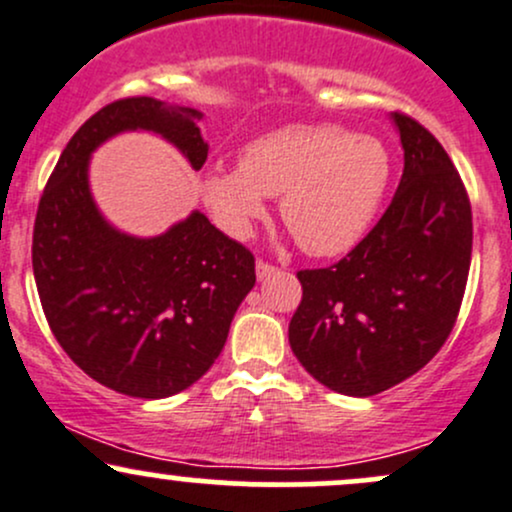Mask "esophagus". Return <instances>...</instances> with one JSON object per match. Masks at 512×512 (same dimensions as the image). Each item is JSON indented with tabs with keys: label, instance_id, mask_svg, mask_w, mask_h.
Returning <instances> with one entry per match:
<instances>
[{
	"label": "esophagus",
	"instance_id": "1",
	"mask_svg": "<svg viewBox=\"0 0 512 512\" xmlns=\"http://www.w3.org/2000/svg\"><path fill=\"white\" fill-rule=\"evenodd\" d=\"M255 272H257V279H260V282H267L269 277H274V274H277V267H272V265H267V262H257L255 265Z\"/></svg>",
	"mask_w": 512,
	"mask_h": 512
}]
</instances>
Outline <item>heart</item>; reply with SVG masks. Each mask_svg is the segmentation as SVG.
<instances>
[{"mask_svg": "<svg viewBox=\"0 0 512 512\" xmlns=\"http://www.w3.org/2000/svg\"><path fill=\"white\" fill-rule=\"evenodd\" d=\"M391 179L381 140L330 123L284 126L245 145L240 165H213L201 194L216 221L235 238L267 213V196H282L279 213L313 257L352 250L372 226Z\"/></svg>", "mask_w": 512, "mask_h": 512, "instance_id": "1", "label": "heart"}]
</instances>
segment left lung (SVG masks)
I'll return each instance as SVG.
<instances>
[{
    "instance_id": "left-lung-1",
    "label": "left lung",
    "mask_w": 512,
    "mask_h": 512,
    "mask_svg": "<svg viewBox=\"0 0 512 512\" xmlns=\"http://www.w3.org/2000/svg\"><path fill=\"white\" fill-rule=\"evenodd\" d=\"M403 174L372 233L338 265L303 269L289 345L313 379L374 396L423 369L445 345L471 265V206L430 131L391 114Z\"/></svg>"
}]
</instances>
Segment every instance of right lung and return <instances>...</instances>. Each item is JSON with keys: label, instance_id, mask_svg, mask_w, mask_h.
Wrapping results in <instances>:
<instances>
[{"label": "right lung", "instance_id": "add662e5", "mask_svg": "<svg viewBox=\"0 0 512 512\" xmlns=\"http://www.w3.org/2000/svg\"><path fill=\"white\" fill-rule=\"evenodd\" d=\"M192 106L114 101L70 138L33 226V277L67 357L133 398H167L211 369L230 320L255 286V257L201 211L140 238L104 218L89 187L94 150L121 133H155L201 170L209 143Z\"/></svg>", "mask_w": 512, "mask_h": 512}]
</instances>
